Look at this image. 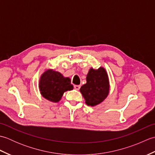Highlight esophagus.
<instances>
[{
	"mask_svg": "<svg viewBox=\"0 0 155 155\" xmlns=\"http://www.w3.org/2000/svg\"><path fill=\"white\" fill-rule=\"evenodd\" d=\"M74 89H75V90L78 91V90L80 89L81 86H80V85H74Z\"/></svg>",
	"mask_w": 155,
	"mask_h": 155,
	"instance_id": "obj_1",
	"label": "esophagus"
}]
</instances>
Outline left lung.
<instances>
[{
    "instance_id": "left-lung-1",
    "label": "left lung",
    "mask_w": 155,
    "mask_h": 155,
    "mask_svg": "<svg viewBox=\"0 0 155 155\" xmlns=\"http://www.w3.org/2000/svg\"><path fill=\"white\" fill-rule=\"evenodd\" d=\"M80 91L88 106H96L102 103L109 92V81L105 69L91 68L87 76V83L81 87Z\"/></svg>"
}]
</instances>
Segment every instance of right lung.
I'll return each instance as SVG.
<instances>
[{
    "mask_svg": "<svg viewBox=\"0 0 155 155\" xmlns=\"http://www.w3.org/2000/svg\"><path fill=\"white\" fill-rule=\"evenodd\" d=\"M42 96L52 103H58L65 91L73 89L68 77H64L60 72L48 70L42 74L39 81Z\"/></svg>",
    "mask_w": 155,
    "mask_h": 155,
    "instance_id": "right-lung-1",
    "label": "right lung"
}]
</instances>
